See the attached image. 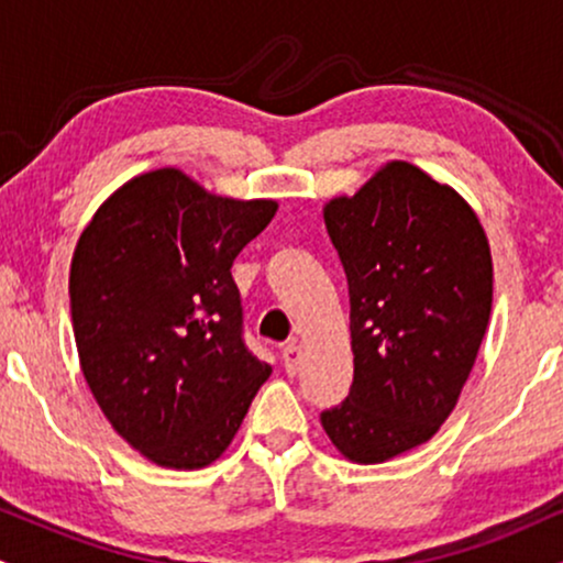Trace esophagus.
Returning a JSON list of instances; mask_svg holds the SVG:
<instances>
[{
  "instance_id": "esophagus-1",
  "label": "esophagus",
  "mask_w": 563,
  "mask_h": 563,
  "mask_svg": "<svg viewBox=\"0 0 563 563\" xmlns=\"http://www.w3.org/2000/svg\"><path fill=\"white\" fill-rule=\"evenodd\" d=\"M299 358H301V343L299 338H294V341H288L286 346H283V364H286L290 375H294L296 367H299Z\"/></svg>"
}]
</instances>
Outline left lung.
<instances>
[{
	"instance_id": "1",
	"label": "left lung",
	"mask_w": 563,
	"mask_h": 563,
	"mask_svg": "<svg viewBox=\"0 0 563 563\" xmlns=\"http://www.w3.org/2000/svg\"><path fill=\"white\" fill-rule=\"evenodd\" d=\"M324 225L349 280L354 383L320 419L343 456L380 464L456 406L490 320V246L462 196L409 162L330 201Z\"/></svg>"
}]
</instances>
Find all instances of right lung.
<instances>
[{
    "mask_svg": "<svg viewBox=\"0 0 563 563\" xmlns=\"http://www.w3.org/2000/svg\"><path fill=\"white\" fill-rule=\"evenodd\" d=\"M275 201L207 194L175 167L114 191L80 235L70 314L84 377L148 462L201 470L239 432L273 367L243 338L230 267Z\"/></svg>",
    "mask_w": 563,
    "mask_h": 563,
    "instance_id": "obj_1",
    "label": "right lung"
}]
</instances>
